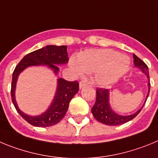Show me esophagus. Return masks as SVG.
Wrapping results in <instances>:
<instances>
[{"label":"esophagus","instance_id":"1","mask_svg":"<svg viewBox=\"0 0 158 158\" xmlns=\"http://www.w3.org/2000/svg\"><path fill=\"white\" fill-rule=\"evenodd\" d=\"M86 85V82H85V81H80L79 82V88H82L83 86H85Z\"/></svg>","mask_w":158,"mask_h":158}]
</instances>
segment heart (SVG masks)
<instances>
[{
  "label": "heart",
  "mask_w": 158,
  "mask_h": 158,
  "mask_svg": "<svg viewBox=\"0 0 158 158\" xmlns=\"http://www.w3.org/2000/svg\"><path fill=\"white\" fill-rule=\"evenodd\" d=\"M129 65L127 56L111 49H87L80 52L76 60H70V66L78 74H94V80L106 86L121 76Z\"/></svg>",
  "instance_id": "heart-1"
}]
</instances>
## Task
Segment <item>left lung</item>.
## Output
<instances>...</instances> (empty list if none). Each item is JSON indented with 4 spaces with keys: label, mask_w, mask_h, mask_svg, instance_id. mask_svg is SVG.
Segmentation results:
<instances>
[{
    "label": "left lung",
    "mask_w": 158,
    "mask_h": 158,
    "mask_svg": "<svg viewBox=\"0 0 158 158\" xmlns=\"http://www.w3.org/2000/svg\"><path fill=\"white\" fill-rule=\"evenodd\" d=\"M134 58V64L135 67L139 68L142 70V72H144L146 75L147 78L150 79L149 76V69L147 65L140 58L138 57L135 54H133ZM149 86L148 94L146 96V102L147 100V98L150 94V83ZM96 102H95L94 106L92 107L91 112L93 113L94 117L98 121L104 123L106 125H111V126H116V125H120L123 123H127L130 121L132 119H134L142 110L143 107L139 109L138 112H136L134 114L130 115V116H120L113 111L109 106V91L107 89L104 88H97L96 89Z\"/></svg>",
    "instance_id": "1"
}]
</instances>
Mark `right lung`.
Returning <instances> with one entry per match:
<instances>
[{"instance_id": "1", "label": "right lung", "mask_w": 158, "mask_h": 158, "mask_svg": "<svg viewBox=\"0 0 158 158\" xmlns=\"http://www.w3.org/2000/svg\"><path fill=\"white\" fill-rule=\"evenodd\" d=\"M69 61V55L66 45H46L45 47L30 52L21 60L16 65L12 73L11 96L12 103L19 114L30 124L35 127H45L59 123L66 114L69 103L79 90L77 81H67L64 79H58V86L53 102L45 113L38 116H30L21 112L17 106L15 99V89L18 76L28 66L32 65H48L56 73L59 68L56 64H66Z\"/></svg>"}]
</instances>
